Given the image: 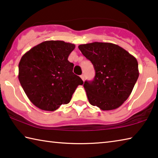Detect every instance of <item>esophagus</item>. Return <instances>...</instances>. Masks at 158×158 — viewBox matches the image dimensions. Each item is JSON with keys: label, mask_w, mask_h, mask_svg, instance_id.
Masks as SVG:
<instances>
[{"label": "esophagus", "mask_w": 158, "mask_h": 158, "mask_svg": "<svg viewBox=\"0 0 158 158\" xmlns=\"http://www.w3.org/2000/svg\"><path fill=\"white\" fill-rule=\"evenodd\" d=\"M80 77H81V79L83 80V81H84V79H85V77L84 74H81V76H80Z\"/></svg>", "instance_id": "obj_1"}]
</instances>
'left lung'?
I'll list each match as a JSON object with an SVG mask.
<instances>
[{"instance_id": "8db88e82", "label": "left lung", "mask_w": 158, "mask_h": 158, "mask_svg": "<svg viewBox=\"0 0 158 158\" xmlns=\"http://www.w3.org/2000/svg\"><path fill=\"white\" fill-rule=\"evenodd\" d=\"M78 47L95 70L94 79L84 84L90 104L103 111L118 108L129 98L137 81L139 73L136 58L109 42H95Z\"/></svg>"}]
</instances>
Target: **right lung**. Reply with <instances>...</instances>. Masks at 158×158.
Returning a JSON list of instances; mask_svg holds the SVG:
<instances>
[{"mask_svg": "<svg viewBox=\"0 0 158 158\" xmlns=\"http://www.w3.org/2000/svg\"><path fill=\"white\" fill-rule=\"evenodd\" d=\"M75 45L60 40L44 41L23 55L18 78L29 100L37 107L53 111L68 104L79 85L84 84L73 73L68 60Z\"/></svg>", "mask_w": 158, "mask_h": 158, "instance_id": "obj_1", "label": "right lung"}]
</instances>
